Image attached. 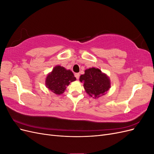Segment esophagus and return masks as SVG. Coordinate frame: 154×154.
<instances>
[{
    "label": "esophagus",
    "instance_id": "1",
    "mask_svg": "<svg viewBox=\"0 0 154 154\" xmlns=\"http://www.w3.org/2000/svg\"><path fill=\"white\" fill-rule=\"evenodd\" d=\"M74 76H75L76 79H79V78H80V74H79V73H75V74H74Z\"/></svg>",
    "mask_w": 154,
    "mask_h": 154
}]
</instances>
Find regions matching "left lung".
Returning <instances> with one entry per match:
<instances>
[{
	"label": "left lung",
	"instance_id": "1",
	"mask_svg": "<svg viewBox=\"0 0 154 154\" xmlns=\"http://www.w3.org/2000/svg\"><path fill=\"white\" fill-rule=\"evenodd\" d=\"M80 80L83 82L86 92L94 98L104 95L110 87L108 76L102 73L99 69L94 67L85 70V74L80 76Z\"/></svg>",
	"mask_w": 154,
	"mask_h": 154
}]
</instances>
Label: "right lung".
<instances>
[{"label":"right lung","instance_id":"add662e5","mask_svg":"<svg viewBox=\"0 0 154 154\" xmlns=\"http://www.w3.org/2000/svg\"><path fill=\"white\" fill-rule=\"evenodd\" d=\"M76 80L72 72L60 66H56L49 73L45 80V85L49 90L57 94H61L69 83Z\"/></svg>","mask_w":154,"mask_h":154}]
</instances>
